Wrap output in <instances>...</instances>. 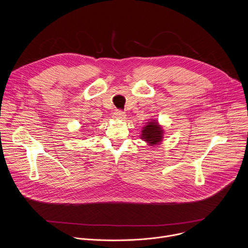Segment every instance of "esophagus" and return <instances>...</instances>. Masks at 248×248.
Returning a JSON list of instances; mask_svg holds the SVG:
<instances>
[{
    "mask_svg": "<svg viewBox=\"0 0 248 248\" xmlns=\"http://www.w3.org/2000/svg\"><path fill=\"white\" fill-rule=\"evenodd\" d=\"M124 116H125V114H124V112L122 111V110H116V111L114 112V114H113V117L116 118V119H124Z\"/></svg>",
    "mask_w": 248,
    "mask_h": 248,
    "instance_id": "34e87169",
    "label": "esophagus"
}]
</instances>
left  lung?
<instances>
[{"label": "left lung", "instance_id": "1", "mask_svg": "<svg viewBox=\"0 0 248 248\" xmlns=\"http://www.w3.org/2000/svg\"><path fill=\"white\" fill-rule=\"evenodd\" d=\"M141 137L144 141L149 143L150 146L158 144V142L163 138V130L162 127L158 124L157 122H150L146 126L143 127V130L141 131Z\"/></svg>", "mask_w": 248, "mask_h": 248}]
</instances>
